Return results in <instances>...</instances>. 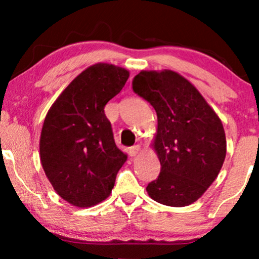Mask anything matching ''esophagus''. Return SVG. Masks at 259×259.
Listing matches in <instances>:
<instances>
[{
    "label": "esophagus",
    "mask_w": 259,
    "mask_h": 259,
    "mask_svg": "<svg viewBox=\"0 0 259 259\" xmlns=\"http://www.w3.org/2000/svg\"><path fill=\"white\" fill-rule=\"evenodd\" d=\"M139 152H140V146H139V145H135V146L129 147V156L130 157H135Z\"/></svg>",
    "instance_id": "1"
}]
</instances>
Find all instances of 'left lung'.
Returning a JSON list of instances; mask_svg holds the SVG:
<instances>
[{
	"label": "left lung",
	"instance_id": "8db88e82",
	"mask_svg": "<svg viewBox=\"0 0 259 259\" xmlns=\"http://www.w3.org/2000/svg\"><path fill=\"white\" fill-rule=\"evenodd\" d=\"M133 90L151 103L158 119L153 148L160 173L147 185V194L165 206L194 203L224 163L221 119L197 89L173 70H142L133 80Z\"/></svg>",
	"mask_w": 259,
	"mask_h": 259
}]
</instances>
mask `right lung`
<instances>
[{
	"label": "right lung",
	"instance_id": "1",
	"mask_svg": "<svg viewBox=\"0 0 259 259\" xmlns=\"http://www.w3.org/2000/svg\"><path fill=\"white\" fill-rule=\"evenodd\" d=\"M127 78L129 72L117 65H91L64 89L45 118L41 164L56 192L73 206L92 207L106 200L125 163L105 106Z\"/></svg>",
	"mask_w": 259,
	"mask_h": 259
}]
</instances>
